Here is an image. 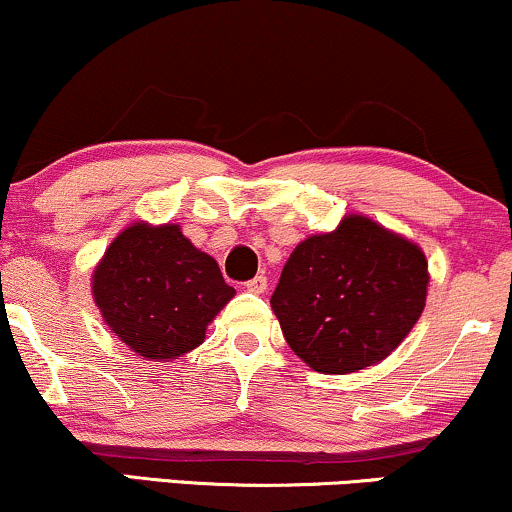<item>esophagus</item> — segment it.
Masks as SVG:
<instances>
[{
    "label": "esophagus",
    "instance_id": "esophagus-1",
    "mask_svg": "<svg viewBox=\"0 0 512 512\" xmlns=\"http://www.w3.org/2000/svg\"><path fill=\"white\" fill-rule=\"evenodd\" d=\"M245 288H248L250 293L262 295L264 291H267V276H255V279H250L248 283H245Z\"/></svg>",
    "mask_w": 512,
    "mask_h": 512
}]
</instances>
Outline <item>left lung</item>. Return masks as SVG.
<instances>
[{
    "label": "left lung",
    "instance_id": "obj_1",
    "mask_svg": "<svg viewBox=\"0 0 512 512\" xmlns=\"http://www.w3.org/2000/svg\"><path fill=\"white\" fill-rule=\"evenodd\" d=\"M422 248L365 214L295 245L272 295L283 338L322 374H350L386 360L427 303Z\"/></svg>",
    "mask_w": 512,
    "mask_h": 512
}]
</instances>
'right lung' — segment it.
Returning <instances> with one entry per match:
<instances>
[{"mask_svg":"<svg viewBox=\"0 0 512 512\" xmlns=\"http://www.w3.org/2000/svg\"><path fill=\"white\" fill-rule=\"evenodd\" d=\"M236 295L214 257L178 224L123 229L92 272V298L123 346L171 362L205 341L209 322Z\"/></svg>","mask_w":512,"mask_h":512,"instance_id":"add662e5","label":"right lung"}]
</instances>
